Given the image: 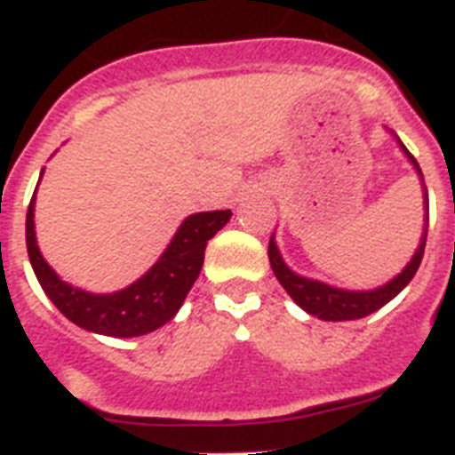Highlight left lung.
<instances>
[{
	"label": "left lung",
	"mask_w": 455,
	"mask_h": 455,
	"mask_svg": "<svg viewBox=\"0 0 455 455\" xmlns=\"http://www.w3.org/2000/svg\"><path fill=\"white\" fill-rule=\"evenodd\" d=\"M393 137L397 139L395 132H390ZM397 144L403 148L404 156L409 157V163L411 167L416 169V174L421 179V186H423V204H426V212H427V190H426V183H423V172L419 167V163L414 160V156L407 151V146L397 139ZM426 236H427V213H426V225H423V232H421V242H419V249L416 253L411 255V260L407 262V267L403 272L393 276L388 283L379 288H371V291H347V288H335L330 286V283H323V281L316 279H307V276H299V274L292 272L288 267L283 258L279 253V246L274 242V235L269 239V265L274 269V276L279 279V283L286 288V292L295 299L298 307H302L307 314L311 316L321 318V321H355V318H365L370 314H374L377 309H381L384 304H388L390 299L395 298L397 292L403 291L407 286L409 281L414 279L416 269L421 265L423 260V249H426Z\"/></svg>",
	"instance_id": "left-lung-1"
}]
</instances>
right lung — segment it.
<instances>
[{"mask_svg": "<svg viewBox=\"0 0 455 455\" xmlns=\"http://www.w3.org/2000/svg\"><path fill=\"white\" fill-rule=\"evenodd\" d=\"M34 200H36V193L29 202L25 239H28L29 262L41 288L48 299L71 323H76L78 328L107 337H141L172 321L200 276L206 242L232 216L230 209L188 216L179 225V230L172 236V242L157 258L156 265L141 279L123 291L88 292L60 279L58 272L44 260L36 235H34Z\"/></svg>", "mask_w": 455, "mask_h": 455, "instance_id": "add662e5", "label": "right lung"}]
</instances>
